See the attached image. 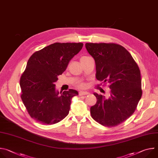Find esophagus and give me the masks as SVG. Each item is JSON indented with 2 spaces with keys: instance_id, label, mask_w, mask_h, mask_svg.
<instances>
[{
  "instance_id": "34e87169",
  "label": "esophagus",
  "mask_w": 158,
  "mask_h": 158,
  "mask_svg": "<svg viewBox=\"0 0 158 158\" xmlns=\"http://www.w3.org/2000/svg\"><path fill=\"white\" fill-rule=\"evenodd\" d=\"M89 94V93L87 92H84V91H80L79 93V96H85V95H87Z\"/></svg>"
}]
</instances>
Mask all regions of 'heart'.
<instances>
[{"label": "heart", "instance_id": "1", "mask_svg": "<svg viewBox=\"0 0 158 158\" xmlns=\"http://www.w3.org/2000/svg\"><path fill=\"white\" fill-rule=\"evenodd\" d=\"M88 57H88V56H82V57H81L80 60H81V61H82V60H84L87 59ZM76 87L78 88V89H84V88H85V84L84 82H77V83L76 84Z\"/></svg>", "mask_w": 158, "mask_h": 158}]
</instances>
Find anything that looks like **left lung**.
Returning <instances> with one entry per match:
<instances>
[{
    "instance_id": "obj_1",
    "label": "left lung",
    "mask_w": 158,
    "mask_h": 158,
    "mask_svg": "<svg viewBox=\"0 0 158 158\" xmlns=\"http://www.w3.org/2000/svg\"><path fill=\"white\" fill-rule=\"evenodd\" d=\"M85 46L95 60L96 79L109 83L110 89L108 98L94 94L97 102L90 109L91 116L104 126H117L134 113L142 96L139 68L121 45L86 43Z\"/></svg>"
}]
</instances>
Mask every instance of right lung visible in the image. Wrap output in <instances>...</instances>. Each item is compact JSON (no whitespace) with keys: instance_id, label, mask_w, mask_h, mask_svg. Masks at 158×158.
Here are the masks:
<instances>
[{"instance_id":"obj_1","label":"right lung","mask_w":158,"mask_h":158,"mask_svg":"<svg viewBox=\"0 0 158 158\" xmlns=\"http://www.w3.org/2000/svg\"><path fill=\"white\" fill-rule=\"evenodd\" d=\"M83 44L56 42L35 52L20 79L22 102L29 116L42 124H54L69 114L71 99L78 95L69 89L60 95L55 84Z\"/></svg>"}]
</instances>
